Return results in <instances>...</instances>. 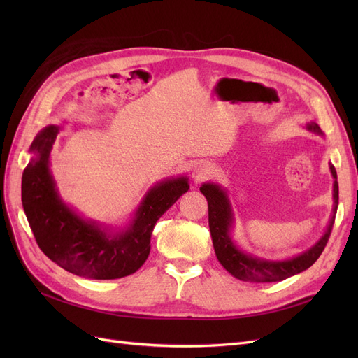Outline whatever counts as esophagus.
Returning a JSON list of instances; mask_svg holds the SVG:
<instances>
[{
	"label": "esophagus",
	"instance_id": "obj_1",
	"mask_svg": "<svg viewBox=\"0 0 358 358\" xmlns=\"http://www.w3.org/2000/svg\"><path fill=\"white\" fill-rule=\"evenodd\" d=\"M212 173H213L212 164H209V162H206V161H200L196 166H194V176H196V179H199V180L210 176Z\"/></svg>",
	"mask_w": 358,
	"mask_h": 358
}]
</instances>
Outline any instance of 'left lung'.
<instances>
[{
	"label": "left lung",
	"mask_w": 358,
	"mask_h": 358,
	"mask_svg": "<svg viewBox=\"0 0 358 358\" xmlns=\"http://www.w3.org/2000/svg\"><path fill=\"white\" fill-rule=\"evenodd\" d=\"M306 129L324 137V133L315 122L306 124ZM329 167L333 178V209L326 230H324L320 239L312 246L294 257L284 259L257 257L251 252H246L243 248L237 245L233 239L236 218L229 197V191L221 187L220 183H203L200 191L209 204V229L212 234L215 254L227 272L236 279L245 280V282H279V280H284L287 278L305 272L306 268H309L317 262L327 245L339 200L338 175H336V170L331 164H329Z\"/></svg>",
	"instance_id": "1"
}]
</instances>
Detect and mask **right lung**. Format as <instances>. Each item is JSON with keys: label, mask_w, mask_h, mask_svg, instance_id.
Listing matches in <instances>:
<instances>
[{"label": "right lung", "mask_w": 358, "mask_h": 358, "mask_svg": "<svg viewBox=\"0 0 358 358\" xmlns=\"http://www.w3.org/2000/svg\"><path fill=\"white\" fill-rule=\"evenodd\" d=\"M62 125L40 129L22 175V206L40 249L53 263L86 279H119L143 266L157 221L189 189L187 176L150 187L124 225L86 218L62 200L50 152Z\"/></svg>", "instance_id": "1"}]
</instances>
